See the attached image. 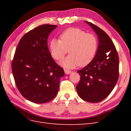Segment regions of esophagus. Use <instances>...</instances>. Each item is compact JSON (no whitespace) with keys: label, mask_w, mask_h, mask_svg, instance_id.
I'll use <instances>...</instances> for the list:
<instances>
[{"label":"esophagus","mask_w":131,"mask_h":131,"mask_svg":"<svg viewBox=\"0 0 131 131\" xmlns=\"http://www.w3.org/2000/svg\"><path fill=\"white\" fill-rule=\"evenodd\" d=\"M64 73H65L66 74L68 75V74H70L72 73V72L71 70H69L68 69H64Z\"/></svg>","instance_id":"obj_1"}]
</instances>
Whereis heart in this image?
<instances>
[{
	"label": "heart",
	"mask_w": 131,
	"mask_h": 131,
	"mask_svg": "<svg viewBox=\"0 0 131 131\" xmlns=\"http://www.w3.org/2000/svg\"><path fill=\"white\" fill-rule=\"evenodd\" d=\"M60 39H52L49 49L51 56L60 61L69 50L70 55L61 62L67 68H74L80 65L86 66L92 61L98 48L97 37L93 34L77 28H72L63 32Z\"/></svg>",
	"instance_id": "heart-1"
}]
</instances>
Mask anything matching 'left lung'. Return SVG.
<instances>
[{
    "instance_id": "obj_1",
    "label": "left lung",
    "mask_w": 131,
    "mask_h": 131,
    "mask_svg": "<svg viewBox=\"0 0 131 131\" xmlns=\"http://www.w3.org/2000/svg\"><path fill=\"white\" fill-rule=\"evenodd\" d=\"M85 22L97 35L98 46L92 61L78 71L80 80L76 88L83 100L98 103L108 97L116 84L119 59L115 46L108 34L92 23Z\"/></svg>"
}]
</instances>
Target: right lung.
Here are the masks:
<instances>
[{"instance_id": "add662e5", "label": "right lung", "mask_w": 131, "mask_h": 131, "mask_svg": "<svg viewBox=\"0 0 131 131\" xmlns=\"http://www.w3.org/2000/svg\"><path fill=\"white\" fill-rule=\"evenodd\" d=\"M56 25L39 26L19 41L12 62L14 80L19 92L28 101L41 104L56 96L63 69L54 62L47 46Z\"/></svg>"}]
</instances>
